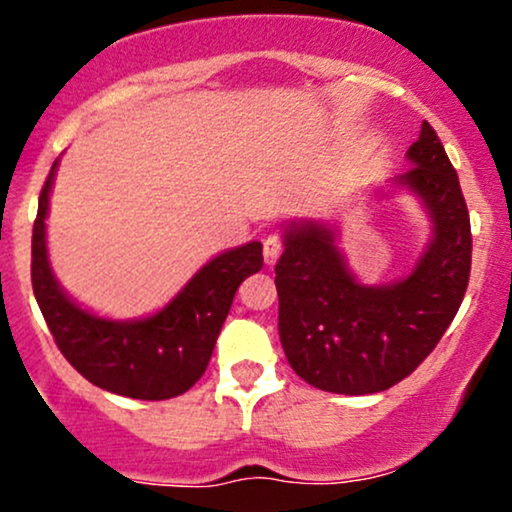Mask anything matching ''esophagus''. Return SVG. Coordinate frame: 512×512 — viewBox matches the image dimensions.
Listing matches in <instances>:
<instances>
[{
    "label": "esophagus",
    "instance_id": "obj_1",
    "mask_svg": "<svg viewBox=\"0 0 512 512\" xmlns=\"http://www.w3.org/2000/svg\"><path fill=\"white\" fill-rule=\"evenodd\" d=\"M281 250H284V243H281V236H276V233L264 240V248H262L264 264H267V267L276 264V260H279V255H281Z\"/></svg>",
    "mask_w": 512,
    "mask_h": 512
}]
</instances>
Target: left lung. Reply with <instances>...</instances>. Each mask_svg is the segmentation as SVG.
<instances>
[{"label":"left lung","mask_w":512,"mask_h":512,"mask_svg":"<svg viewBox=\"0 0 512 512\" xmlns=\"http://www.w3.org/2000/svg\"><path fill=\"white\" fill-rule=\"evenodd\" d=\"M392 178L431 221L414 267L390 284H361L339 248L337 223L293 219L276 262L279 339L305 383L337 395H373L414 373L460 310L472 267V231L460 180L428 122ZM378 192V190H375Z\"/></svg>","instance_id":"1"}]
</instances>
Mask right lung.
Here are the masks:
<instances>
[{"instance_id": "add662e5", "label": "right lung", "mask_w": 512, "mask_h": 512, "mask_svg": "<svg viewBox=\"0 0 512 512\" xmlns=\"http://www.w3.org/2000/svg\"><path fill=\"white\" fill-rule=\"evenodd\" d=\"M60 158L52 163L33 223L31 279L52 337L72 366L103 390L132 399H170L190 390L209 366L233 296L262 269V243L211 257L154 315L110 320L81 308L62 289L48 257L50 192Z\"/></svg>"}]
</instances>
